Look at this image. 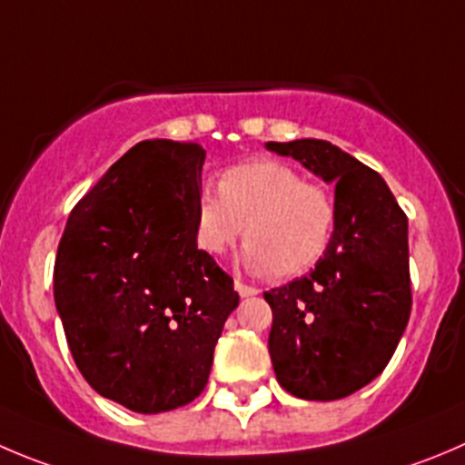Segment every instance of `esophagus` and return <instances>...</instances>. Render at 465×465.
Masks as SVG:
<instances>
[{"label": "esophagus", "mask_w": 465, "mask_h": 465, "mask_svg": "<svg viewBox=\"0 0 465 465\" xmlns=\"http://www.w3.org/2000/svg\"><path fill=\"white\" fill-rule=\"evenodd\" d=\"M235 290H237V294H240V296H255V294H258V290H255V287L244 285L242 281H235Z\"/></svg>", "instance_id": "1"}]
</instances>
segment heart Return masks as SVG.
<instances>
[{"mask_svg":"<svg viewBox=\"0 0 465 465\" xmlns=\"http://www.w3.org/2000/svg\"><path fill=\"white\" fill-rule=\"evenodd\" d=\"M335 221L333 196L273 159L232 166L221 175L219 189L203 184L193 198V237L203 253L223 255L242 235V264L278 278L320 262Z\"/></svg>","mask_w":465,"mask_h":465,"instance_id":"b5f03b06","label":"heart"}]
</instances>
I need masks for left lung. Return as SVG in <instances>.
Masks as SVG:
<instances>
[{"label": "left lung", "instance_id": "left-lung-1", "mask_svg": "<svg viewBox=\"0 0 465 465\" xmlns=\"http://www.w3.org/2000/svg\"><path fill=\"white\" fill-rule=\"evenodd\" d=\"M264 145L335 184L338 207L333 240L315 269L264 292L273 372L294 397L342 400L383 372L409 324V221L386 180L338 145Z\"/></svg>", "mask_w": 465, "mask_h": 465}]
</instances>
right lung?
<instances>
[{
	"instance_id": "1",
	"label": "right lung",
	"mask_w": 465,
	"mask_h": 465,
	"mask_svg": "<svg viewBox=\"0 0 465 465\" xmlns=\"http://www.w3.org/2000/svg\"><path fill=\"white\" fill-rule=\"evenodd\" d=\"M205 150L154 139L127 150L74 205L54 303L88 386L134 413L196 400L240 294L193 237Z\"/></svg>"
}]
</instances>
